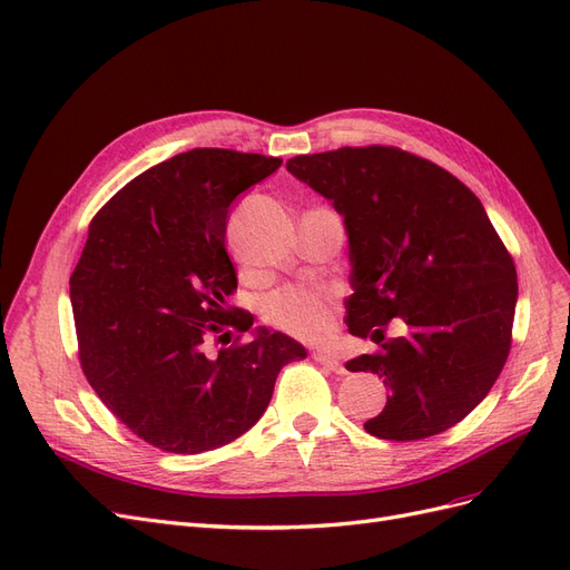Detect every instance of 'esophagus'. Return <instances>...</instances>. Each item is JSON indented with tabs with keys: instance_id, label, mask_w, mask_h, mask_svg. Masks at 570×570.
Wrapping results in <instances>:
<instances>
[{
	"instance_id": "esophagus-1",
	"label": "esophagus",
	"mask_w": 570,
	"mask_h": 570,
	"mask_svg": "<svg viewBox=\"0 0 570 570\" xmlns=\"http://www.w3.org/2000/svg\"><path fill=\"white\" fill-rule=\"evenodd\" d=\"M314 358L318 361V364H323L325 368H331L333 373L337 375H344L347 373V366H344V361L331 352H314Z\"/></svg>"
}]
</instances>
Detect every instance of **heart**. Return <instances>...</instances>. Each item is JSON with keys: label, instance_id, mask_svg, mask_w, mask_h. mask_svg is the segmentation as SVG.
<instances>
[{"label": "heart", "instance_id": "1", "mask_svg": "<svg viewBox=\"0 0 570 570\" xmlns=\"http://www.w3.org/2000/svg\"><path fill=\"white\" fill-rule=\"evenodd\" d=\"M266 316L275 327L304 340L323 337L333 323L331 304L308 289H283L273 295L266 304Z\"/></svg>", "mask_w": 570, "mask_h": 570}]
</instances>
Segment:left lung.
Instances as JSON below:
<instances>
[{
  "mask_svg": "<svg viewBox=\"0 0 570 570\" xmlns=\"http://www.w3.org/2000/svg\"><path fill=\"white\" fill-rule=\"evenodd\" d=\"M287 170L344 218L350 333L380 344L392 317L407 325L347 361L390 387L366 433L411 442L463 421L507 364L519 299L513 258L480 199L450 170L383 145L302 154Z\"/></svg>",
  "mask_w": 570,
  "mask_h": 570,
  "instance_id": "8db88e82",
  "label": "left lung"
}]
</instances>
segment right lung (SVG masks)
<instances>
[{
  "mask_svg": "<svg viewBox=\"0 0 570 570\" xmlns=\"http://www.w3.org/2000/svg\"><path fill=\"white\" fill-rule=\"evenodd\" d=\"M281 164L189 149L118 189L90 223L68 281L80 366L114 416L164 452L237 440L264 416L281 368L306 358L297 340L268 327L209 354L212 337L254 323L228 306L237 287L226 252L230 204Z\"/></svg>",
  "mask_w": 570,
  "mask_h": 570,
  "instance_id": "obj_1",
  "label": "right lung"
}]
</instances>
